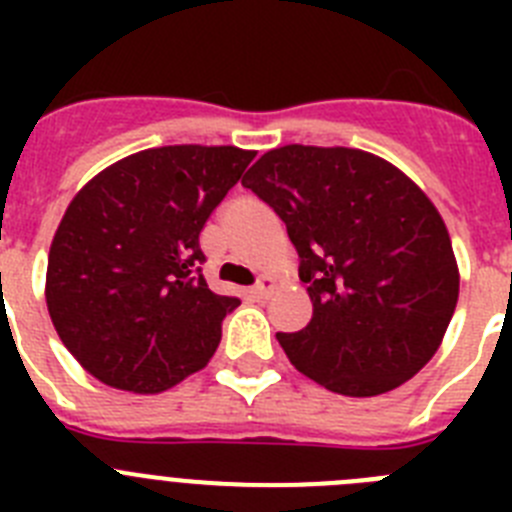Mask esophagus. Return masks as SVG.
Wrapping results in <instances>:
<instances>
[{
  "label": "esophagus",
  "instance_id": "obj_1",
  "mask_svg": "<svg viewBox=\"0 0 512 512\" xmlns=\"http://www.w3.org/2000/svg\"><path fill=\"white\" fill-rule=\"evenodd\" d=\"M274 287H277V279H274V277H261L259 282H256V284H253V287H251V295H253V297H259V300H264V297L269 295V292H271V289H274Z\"/></svg>",
  "mask_w": 512,
  "mask_h": 512
}]
</instances>
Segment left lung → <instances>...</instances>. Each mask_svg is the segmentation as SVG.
Instances as JSON below:
<instances>
[{
    "label": "left lung",
    "mask_w": 512,
    "mask_h": 512,
    "mask_svg": "<svg viewBox=\"0 0 512 512\" xmlns=\"http://www.w3.org/2000/svg\"><path fill=\"white\" fill-rule=\"evenodd\" d=\"M287 225L312 320L277 333L305 377L346 397L408 382L443 341L459 300L449 230L423 189L359 148L282 146L243 176Z\"/></svg>",
    "instance_id": "obj_1"
}]
</instances>
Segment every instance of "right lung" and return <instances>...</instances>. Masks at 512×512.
<instances>
[{"label": "right lung", "mask_w": 512, "mask_h": 512, "mask_svg": "<svg viewBox=\"0 0 512 512\" xmlns=\"http://www.w3.org/2000/svg\"><path fill=\"white\" fill-rule=\"evenodd\" d=\"M253 156L148 148L99 171L66 207L45 302L63 346L99 382L156 395L212 359L241 300L207 287L200 233Z\"/></svg>", "instance_id": "1"}]
</instances>
